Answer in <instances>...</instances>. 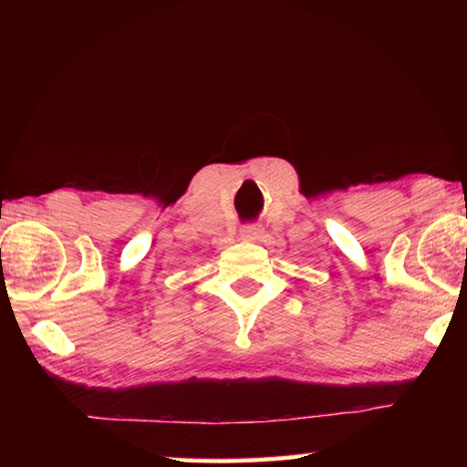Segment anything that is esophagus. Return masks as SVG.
I'll return each mask as SVG.
<instances>
[{
  "label": "esophagus",
  "instance_id": "34e87169",
  "mask_svg": "<svg viewBox=\"0 0 467 467\" xmlns=\"http://www.w3.org/2000/svg\"><path fill=\"white\" fill-rule=\"evenodd\" d=\"M259 234H262V228H259L257 224H244L241 228L243 241H255V239H259Z\"/></svg>",
  "mask_w": 467,
  "mask_h": 467
}]
</instances>
